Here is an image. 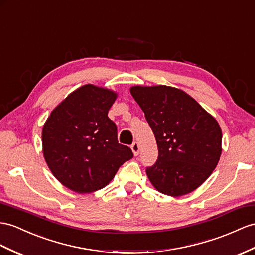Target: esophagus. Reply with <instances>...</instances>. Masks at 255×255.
<instances>
[{
    "mask_svg": "<svg viewBox=\"0 0 255 255\" xmlns=\"http://www.w3.org/2000/svg\"><path fill=\"white\" fill-rule=\"evenodd\" d=\"M131 149H132V153H133V155L134 156H138L139 155V151H140V145H139V143L138 142H133L132 144H131Z\"/></svg>",
    "mask_w": 255,
    "mask_h": 255,
    "instance_id": "esophagus-1",
    "label": "esophagus"
}]
</instances>
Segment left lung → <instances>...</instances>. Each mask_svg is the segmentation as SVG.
Wrapping results in <instances>:
<instances>
[{"instance_id": "8db88e82", "label": "left lung", "mask_w": 255, "mask_h": 255, "mask_svg": "<svg viewBox=\"0 0 255 255\" xmlns=\"http://www.w3.org/2000/svg\"><path fill=\"white\" fill-rule=\"evenodd\" d=\"M144 112L158 147L147 178L159 193L179 197L210 177L222 153L218 121L182 89L155 85L130 87Z\"/></svg>"}]
</instances>
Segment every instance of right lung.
Returning a JSON list of instances; mask_svg holds the SVG:
<instances>
[{
  "instance_id": "1",
  "label": "right lung",
  "mask_w": 255,
  "mask_h": 255,
  "mask_svg": "<svg viewBox=\"0 0 255 255\" xmlns=\"http://www.w3.org/2000/svg\"><path fill=\"white\" fill-rule=\"evenodd\" d=\"M115 90L86 84L51 111L42 130L43 156L54 177L78 194L101 190L119 168L132 158L117 141V128L108 117Z\"/></svg>"
}]
</instances>
